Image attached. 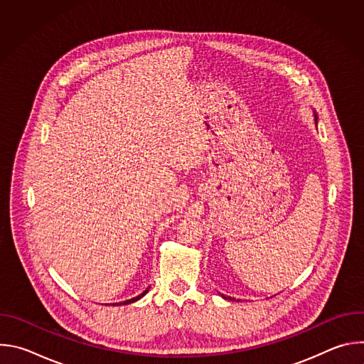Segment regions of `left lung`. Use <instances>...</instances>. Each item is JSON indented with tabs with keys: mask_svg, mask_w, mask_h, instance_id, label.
Segmentation results:
<instances>
[{
	"mask_svg": "<svg viewBox=\"0 0 364 364\" xmlns=\"http://www.w3.org/2000/svg\"><path fill=\"white\" fill-rule=\"evenodd\" d=\"M314 121H316V127L318 125V118H317V114H316V111H314ZM222 298H225V299H229V301H236V298H232V296H225L223 294H222ZM239 301V299H237Z\"/></svg>",
	"mask_w": 364,
	"mask_h": 364,
	"instance_id": "left-lung-1",
	"label": "left lung"
}]
</instances>
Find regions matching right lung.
Returning <instances> with one entry per match:
<instances>
[{"label":"right lung","mask_w":364,"mask_h":364,"mask_svg":"<svg viewBox=\"0 0 364 364\" xmlns=\"http://www.w3.org/2000/svg\"><path fill=\"white\" fill-rule=\"evenodd\" d=\"M149 291V287L142 292V294H139V295H136V296H134V298H131V299H127V301H122V302H115V304H112V305H127V304H131V302H135V301H138V299H141L146 292Z\"/></svg>","instance_id":"right-lung-1"}]
</instances>
